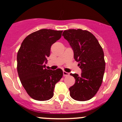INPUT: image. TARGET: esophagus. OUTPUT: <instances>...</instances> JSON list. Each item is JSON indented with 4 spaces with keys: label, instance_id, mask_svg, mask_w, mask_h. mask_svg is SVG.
<instances>
[{
    "label": "esophagus",
    "instance_id": "1",
    "mask_svg": "<svg viewBox=\"0 0 122 122\" xmlns=\"http://www.w3.org/2000/svg\"><path fill=\"white\" fill-rule=\"evenodd\" d=\"M69 75H70V74H69L68 72H66V71H63V76H64V77H66V76H68Z\"/></svg>",
    "mask_w": 122,
    "mask_h": 122
}]
</instances>
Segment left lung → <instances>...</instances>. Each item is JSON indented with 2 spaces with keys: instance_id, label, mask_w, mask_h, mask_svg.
<instances>
[{
  "instance_id": "8db88e82",
  "label": "left lung",
  "mask_w": 122,
  "mask_h": 122,
  "mask_svg": "<svg viewBox=\"0 0 122 122\" xmlns=\"http://www.w3.org/2000/svg\"><path fill=\"white\" fill-rule=\"evenodd\" d=\"M62 36L74 51V58L81 70L80 76L72 74L75 84L69 88L70 96L77 101L93 98L99 90L105 70L104 52L93 34L86 30L68 29Z\"/></svg>"
}]
</instances>
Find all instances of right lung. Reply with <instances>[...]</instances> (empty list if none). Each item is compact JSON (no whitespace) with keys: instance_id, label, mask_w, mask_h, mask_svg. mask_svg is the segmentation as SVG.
<instances>
[{"instance_id":"obj_1","label":"right lung","mask_w":122,"mask_h":122,"mask_svg":"<svg viewBox=\"0 0 122 122\" xmlns=\"http://www.w3.org/2000/svg\"><path fill=\"white\" fill-rule=\"evenodd\" d=\"M62 32L42 29L29 34L22 42L17 54V70L23 87L33 99H51L55 84L63 76L61 69L47 70L45 64L51 46L60 39Z\"/></svg>"}]
</instances>
